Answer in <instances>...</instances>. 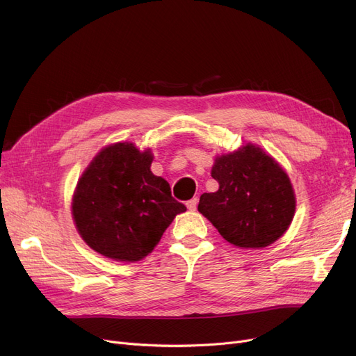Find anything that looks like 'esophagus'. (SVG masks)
I'll return each mask as SVG.
<instances>
[{"label": "esophagus", "mask_w": 356, "mask_h": 356, "mask_svg": "<svg viewBox=\"0 0 356 356\" xmlns=\"http://www.w3.org/2000/svg\"><path fill=\"white\" fill-rule=\"evenodd\" d=\"M197 202H199V199L197 197H193V199H191L188 203V209L189 211H196V208H197Z\"/></svg>", "instance_id": "obj_1"}]
</instances>
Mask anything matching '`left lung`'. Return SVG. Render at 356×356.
Segmentation results:
<instances>
[{
    "label": "left lung",
    "instance_id": "8db88e82",
    "mask_svg": "<svg viewBox=\"0 0 356 356\" xmlns=\"http://www.w3.org/2000/svg\"><path fill=\"white\" fill-rule=\"evenodd\" d=\"M215 193H203L199 212L229 244L263 248L282 236L294 216L296 200L286 172L263 149L248 144L215 160Z\"/></svg>",
    "mask_w": 356,
    "mask_h": 356
}]
</instances>
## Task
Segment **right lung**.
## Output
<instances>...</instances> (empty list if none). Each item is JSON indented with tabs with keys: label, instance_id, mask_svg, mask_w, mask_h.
<instances>
[{
	"label": "right lung",
	"instance_id": "1",
	"mask_svg": "<svg viewBox=\"0 0 356 356\" xmlns=\"http://www.w3.org/2000/svg\"><path fill=\"white\" fill-rule=\"evenodd\" d=\"M153 157L131 143L104 148L79 179L72 213L86 244L117 261L152 252L175 216L186 211L170 184L149 170Z\"/></svg>",
	"mask_w": 356,
	"mask_h": 356
}]
</instances>
